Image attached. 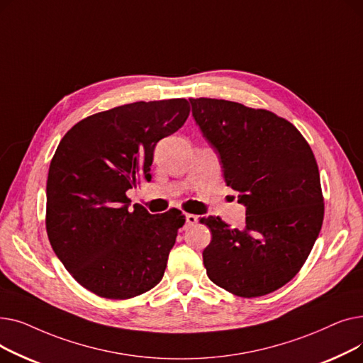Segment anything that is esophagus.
I'll use <instances>...</instances> for the list:
<instances>
[{"label": "esophagus", "instance_id": "1", "mask_svg": "<svg viewBox=\"0 0 363 363\" xmlns=\"http://www.w3.org/2000/svg\"><path fill=\"white\" fill-rule=\"evenodd\" d=\"M185 220H186V225H188V226H191V225H196V223H197L199 218H197L196 215H191V213H186V215H185Z\"/></svg>", "mask_w": 363, "mask_h": 363}]
</instances>
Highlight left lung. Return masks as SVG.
<instances>
[{
	"mask_svg": "<svg viewBox=\"0 0 363 363\" xmlns=\"http://www.w3.org/2000/svg\"><path fill=\"white\" fill-rule=\"evenodd\" d=\"M193 118L219 155L223 178L245 206V226L220 218L203 263L219 287L240 297L269 294L296 277L323 220L319 170L308 141L275 113L216 99H189Z\"/></svg>",
	"mask_w": 363,
	"mask_h": 363,
	"instance_id": "1",
	"label": "left lung"
}]
</instances>
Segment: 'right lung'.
Wrapping results in <instances>:
<instances>
[{"label": "right lung", "instance_id": "obj_1", "mask_svg": "<svg viewBox=\"0 0 363 363\" xmlns=\"http://www.w3.org/2000/svg\"><path fill=\"white\" fill-rule=\"evenodd\" d=\"M185 99L114 107L67 130L50 163L47 234L82 287L104 298L140 296L162 281L185 216L130 206L128 189L151 181L156 144L186 121Z\"/></svg>", "mask_w": 363, "mask_h": 363}]
</instances>
